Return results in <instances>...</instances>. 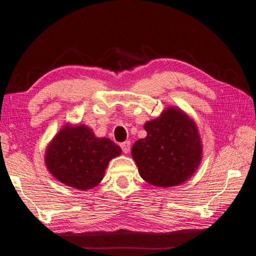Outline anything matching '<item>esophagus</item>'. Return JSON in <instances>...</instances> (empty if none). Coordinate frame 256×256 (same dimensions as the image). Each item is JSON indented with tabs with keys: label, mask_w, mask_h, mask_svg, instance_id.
Returning <instances> with one entry per match:
<instances>
[{
	"label": "esophagus",
	"mask_w": 256,
	"mask_h": 256,
	"mask_svg": "<svg viewBox=\"0 0 256 256\" xmlns=\"http://www.w3.org/2000/svg\"><path fill=\"white\" fill-rule=\"evenodd\" d=\"M120 148H122L124 154H128L130 148H131V142H130V141L123 142V144H120Z\"/></svg>",
	"instance_id": "1"
}]
</instances>
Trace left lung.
I'll return each mask as SVG.
<instances>
[{"mask_svg":"<svg viewBox=\"0 0 256 256\" xmlns=\"http://www.w3.org/2000/svg\"><path fill=\"white\" fill-rule=\"evenodd\" d=\"M146 136L132 146L138 174L157 188L184 183L196 172L203 146L196 123L178 107L170 106L144 124Z\"/></svg>","mask_w":256,"mask_h":256,"instance_id":"left-lung-1","label":"left lung"}]
</instances>
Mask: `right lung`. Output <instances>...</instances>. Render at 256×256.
<instances>
[{
	"label": "right lung",
	"instance_id": "right-lung-1",
	"mask_svg": "<svg viewBox=\"0 0 256 256\" xmlns=\"http://www.w3.org/2000/svg\"><path fill=\"white\" fill-rule=\"evenodd\" d=\"M120 154L110 138H97L84 124L66 123L46 146L45 164L60 183L86 190L100 183L108 164Z\"/></svg>",
	"mask_w": 256,
	"mask_h": 256
}]
</instances>
